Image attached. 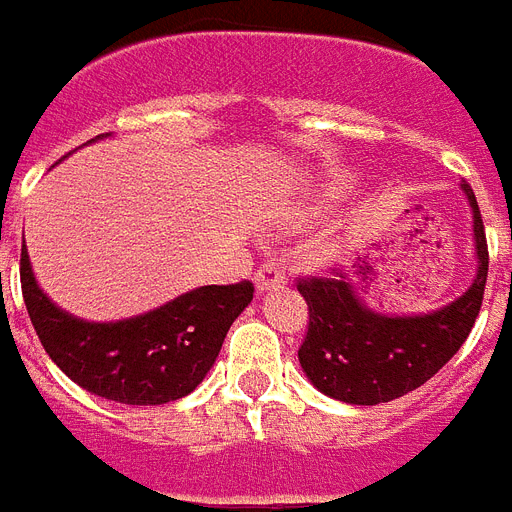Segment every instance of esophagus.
<instances>
[{"instance_id":"esophagus-1","label":"esophagus","mask_w":512,"mask_h":512,"mask_svg":"<svg viewBox=\"0 0 512 512\" xmlns=\"http://www.w3.org/2000/svg\"><path fill=\"white\" fill-rule=\"evenodd\" d=\"M283 283H286V273H283L278 265L265 263L263 268L255 273V286L260 294H263V291H270V289H281Z\"/></svg>"}]
</instances>
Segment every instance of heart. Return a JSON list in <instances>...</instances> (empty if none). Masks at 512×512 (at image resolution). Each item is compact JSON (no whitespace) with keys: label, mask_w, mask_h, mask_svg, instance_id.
<instances>
[{"label":"heart","mask_w":512,"mask_h":512,"mask_svg":"<svg viewBox=\"0 0 512 512\" xmlns=\"http://www.w3.org/2000/svg\"><path fill=\"white\" fill-rule=\"evenodd\" d=\"M349 192H351V179H336V182H330L328 187H325V197H328V200H343ZM322 247L338 249L341 247V242H338V239H325Z\"/></svg>","instance_id":"b5f03b06"}]
</instances>
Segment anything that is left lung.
Here are the masks:
<instances>
[{"instance_id":"left-lung-1","label":"left lung","mask_w":512,"mask_h":512,"mask_svg":"<svg viewBox=\"0 0 512 512\" xmlns=\"http://www.w3.org/2000/svg\"><path fill=\"white\" fill-rule=\"evenodd\" d=\"M474 216V281L458 299L419 315H385L359 296L372 265L359 273L302 278L299 294L309 307V328L299 349L304 375L320 393L354 406H377L411 393L435 377L463 346L482 309L489 252L476 197L466 182ZM363 278L359 279L358 276Z\"/></svg>"}]
</instances>
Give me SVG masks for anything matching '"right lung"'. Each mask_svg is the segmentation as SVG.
<instances>
[{
	"instance_id": "add662e5",
	"label": "right lung",
	"mask_w": 512,
	"mask_h": 512,
	"mask_svg": "<svg viewBox=\"0 0 512 512\" xmlns=\"http://www.w3.org/2000/svg\"><path fill=\"white\" fill-rule=\"evenodd\" d=\"M103 137L109 132L96 140ZM20 283L30 322L51 362L88 393L127 406H161L190 395L216 364L231 322L255 291L249 281L200 286L145 315L88 322L41 291L28 249L20 255Z\"/></svg>"
}]
</instances>
